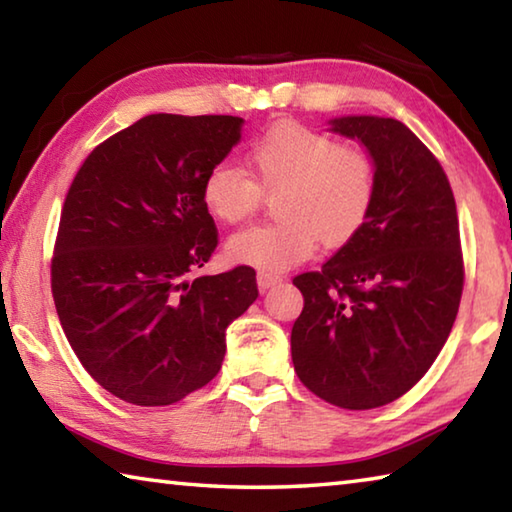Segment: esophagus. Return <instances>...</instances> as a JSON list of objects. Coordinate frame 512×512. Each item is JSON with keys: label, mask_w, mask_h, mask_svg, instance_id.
<instances>
[{"label": "esophagus", "mask_w": 512, "mask_h": 512, "mask_svg": "<svg viewBox=\"0 0 512 512\" xmlns=\"http://www.w3.org/2000/svg\"><path fill=\"white\" fill-rule=\"evenodd\" d=\"M277 282H282V275L268 273V271H259V273H257V287H259V291L271 289V287H275Z\"/></svg>", "instance_id": "obj_1"}]
</instances>
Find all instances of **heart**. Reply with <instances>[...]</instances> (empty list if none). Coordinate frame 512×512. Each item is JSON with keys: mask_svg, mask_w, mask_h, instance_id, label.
I'll return each instance as SVG.
<instances>
[{"mask_svg": "<svg viewBox=\"0 0 512 512\" xmlns=\"http://www.w3.org/2000/svg\"><path fill=\"white\" fill-rule=\"evenodd\" d=\"M250 176L237 164L219 162L205 173L201 196L223 223L253 216L264 194L277 192L273 223L232 235L235 262L262 271H284L325 246H345L368 223L377 201V173L370 155L341 146L314 128L282 121L253 140L246 153Z\"/></svg>", "mask_w": 512, "mask_h": 512, "instance_id": "heart-1", "label": "heart"}]
</instances>
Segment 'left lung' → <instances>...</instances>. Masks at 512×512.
Segmentation results:
<instances>
[{
  "instance_id": "left-lung-1",
  "label": "left lung",
  "mask_w": 512,
  "mask_h": 512,
  "mask_svg": "<svg viewBox=\"0 0 512 512\" xmlns=\"http://www.w3.org/2000/svg\"><path fill=\"white\" fill-rule=\"evenodd\" d=\"M375 160L377 201L363 230L320 271L293 277L305 307L291 359L311 393L350 411L377 409L418 384L443 350L465 266L447 173L402 121L334 119Z\"/></svg>"
}]
</instances>
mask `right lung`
<instances>
[{
	"label": "right lung",
	"instance_id": "right-lung-1",
	"mask_svg": "<svg viewBox=\"0 0 512 512\" xmlns=\"http://www.w3.org/2000/svg\"><path fill=\"white\" fill-rule=\"evenodd\" d=\"M239 131L230 115H149L94 146L67 189L54 305L83 368L128 404L167 406L212 381L225 327L257 298L250 266L189 280L219 246L203 178Z\"/></svg>",
	"mask_w": 512,
	"mask_h": 512
}]
</instances>
